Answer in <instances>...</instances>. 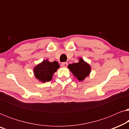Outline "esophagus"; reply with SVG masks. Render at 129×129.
<instances>
[{
    "label": "esophagus",
    "instance_id": "34e87169",
    "mask_svg": "<svg viewBox=\"0 0 129 129\" xmlns=\"http://www.w3.org/2000/svg\"><path fill=\"white\" fill-rule=\"evenodd\" d=\"M68 63L67 62H63L61 64V66L62 68H66V67L68 66Z\"/></svg>",
    "mask_w": 129,
    "mask_h": 129
}]
</instances>
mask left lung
<instances>
[{
    "mask_svg": "<svg viewBox=\"0 0 129 129\" xmlns=\"http://www.w3.org/2000/svg\"><path fill=\"white\" fill-rule=\"evenodd\" d=\"M68 68L79 81H83L90 73V65L83 59H79V61L68 65Z\"/></svg>",
    "mask_w": 129,
    "mask_h": 129,
    "instance_id": "1",
    "label": "left lung"
}]
</instances>
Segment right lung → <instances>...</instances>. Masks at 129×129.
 <instances>
[{
  "label": "right lung",
  "instance_id": "right-lung-1",
  "mask_svg": "<svg viewBox=\"0 0 129 129\" xmlns=\"http://www.w3.org/2000/svg\"><path fill=\"white\" fill-rule=\"evenodd\" d=\"M57 61L50 62L48 60H43L41 63L37 65L34 68L35 77L42 82H46L51 80L54 72L59 68Z\"/></svg>",
  "mask_w": 129,
  "mask_h": 129
}]
</instances>
